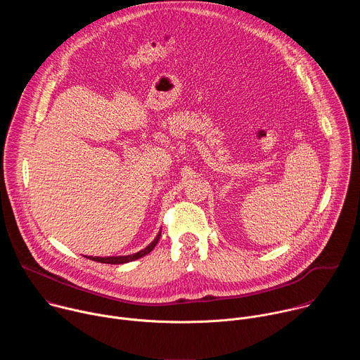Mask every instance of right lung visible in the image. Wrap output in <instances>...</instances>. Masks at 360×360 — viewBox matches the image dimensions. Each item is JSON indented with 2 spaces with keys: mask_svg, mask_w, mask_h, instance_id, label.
Here are the masks:
<instances>
[{
  "mask_svg": "<svg viewBox=\"0 0 360 360\" xmlns=\"http://www.w3.org/2000/svg\"><path fill=\"white\" fill-rule=\"evenodd\" d=\"M161 238V231L160 233L157 235V238L153 239L145 249L136 252V253H132V255H125V256H105V258H101V256H85V258L88 259H92L95 262H101V264H108V265H120V264H127V262H132L135 259H139L142 258V256H145L146 253H149L153 248H155V245L158 243Z\"/></svg>",
  "mask_w": 360,
  "mask_h": 360,
  "instance_id": "obj_1",
  "label": "right lung"
}]
</instances>
